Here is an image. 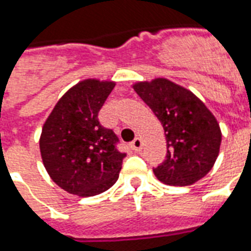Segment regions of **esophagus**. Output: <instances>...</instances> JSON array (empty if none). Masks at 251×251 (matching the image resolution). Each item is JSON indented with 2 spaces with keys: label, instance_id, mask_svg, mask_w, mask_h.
<instances>
[{
  "label": "esophagus",
  "instance_id": "obj_1",
  "mask_svg": "<svg viewBox=\"0 0 251 251\" xmlns=\"http://www.w3.org/2000/svg\"><path fill=\"white\" fill-rule=\"evenodd\" d=\"M130 149L133 150V151H135V152L141 151V150H142L141 138H135V139H134V141L130 143Z\"/></svg>",
  "mask_w": 251,
  "mask_h": 251
}]
</instances>
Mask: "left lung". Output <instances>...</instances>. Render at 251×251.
Listing matches in <instances>:
<instances>
[{
	"label": "left lung",
	"instance_id": "1",
	"mask_svg": "<svg viewBox=\"0 0 251 251\" xmlns=\"http://www.w3.org/2000/svg\"><path fill=\"white\" fill-rule=\"evenodd\" d=\"M161 122L167 156L153 173L171 186H189L208 173L218 159L222 131L216 118L191 91L164 78L134 84Z\"/></svg>",
	"mask_w": 251,
	"mask_h": 251
}]
</instances>
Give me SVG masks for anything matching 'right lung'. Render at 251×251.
<instances>
[{"instance_id":"1","label":"right lung","mask_w":251,"mask_h":251,"mask_svg":"<svg viewBox=\"0 0 251 251\" xmlns=\"http://www.w3.org/2000/svg\"><path fill=\"white\" fill-rule=\"evenodd\" d=\"M114 82L86 79L72 87L47 118L40 152L50 178L70 194L94 197L118 179L126 153L118 137L99 122L98 114Z\"/></svg>"}]
</instances>
